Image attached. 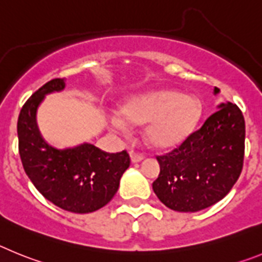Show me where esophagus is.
I'll use <instances>...</instances> for the list:
<instances>
[{"mask_svg":"<svg viewBox=\"0 0 262 262\" xmlns=\"http://www.w3.org/2000/svg\"><path fill=\"white\" fill-rule=\"evenodd\" d=\"M129 155H130L132 163H140V162H142V160H143V155L140 154V152L133 151V150L129 152Z\"/></svg>","mask_w":262,"mask_h":262,"instance_id":"esophagus-1","label":"esophagus"}]
</instances>
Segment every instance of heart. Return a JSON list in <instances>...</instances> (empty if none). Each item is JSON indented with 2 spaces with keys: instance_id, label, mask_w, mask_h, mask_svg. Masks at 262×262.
<instances>
[{
  "instance_id": "obj_1",
  "label": "heart",
  "mask_w": 262,
  "mask_h": 262,
  "mask_svg": "<svg viewBox=\"0 0 262 262\" xmlns=\"http://www.w3.org/2000/svg\"><path fill=\"white\" fill-rule=\"evenodd\" d=\"M120 116L110 119L111 126L125 132L128 124L145 125V140L158 150H172L194 133L202 116L199 98L173 89L147 91L128 99Z\"/></svg>"
}]
</instances>
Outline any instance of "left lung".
<instances>
[{"label":"left lung","instance_id":"8db88e82","mask_svg":"<svg viewBox=\"0 0 262 262\" xmlns=\"http://www.w3.org/2000/svg\"><path fill=\"white\" fill-rule=\"evenodd\" d=\"M219 89H214L218 94ZM246 122L236 104L222 103L183 145L158 157L152 189L160 202L181 213L216 204L236 183L244 160Z\"/></svg>","mask_w":262,"mask_h":262}]
</instances>
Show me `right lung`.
<instances>
[{
	"label": "right lung",
	"instance_id": "right-lung-1",
	"mask_svg": "<svg viewBox=\"0 0 262 262\" xmlns=\"http://www.w3.org/2000/svg\"><path fill=\"white\" fill-rule=\"evenodd\" d=\"M65 89V79L47 82L20 110L18 146L23 168L37 190L63 210L93 213L114 199L130 158L124 150L108 154L91 143L56 148L37 128L36 112L46 95Z\"/></svg>",
	"mask_w": 262,
	"mask_h": 262
}]
</instances>
